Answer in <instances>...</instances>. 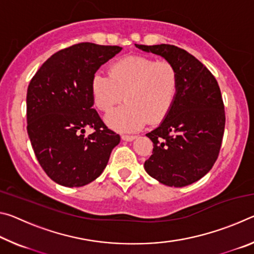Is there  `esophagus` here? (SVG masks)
Segmentation results:
<instances>
[{"instance_id": "1", "label": "esophagus", "mask_w": 254, "mask_h": 254, "mask_svg": "<svg viewBox=\"0 0 254 254\" xmlns=\"http://www.w3.org/2000/svg\"><path fill=\"white\" fill-rule=\"evenodd\" d=\"M135 135H128V134H123L122 135V139L124 140V141H133L135 139Z\"/></svg>"}]
</instances>
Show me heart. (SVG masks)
I'll use <instances>...</instances> for the list:
<instances>
[{
	"label": "heart",
	"mask_w": 254,
	"mask_h": 254,
	"mask_svg": "<svg viewBox=\"0 0 254 254\" xmlns=\"http://www.w3.org/2000/svg\"><path fill=\"white\" fill-rule=\"evenodd\" d=\"M178 91V71L167 60L132 55L118 59L109 75L96 72L92 94L96 107L110 112L124 98L127 103L106 117L111 127L136 131L147 121L161 122L168 114Z\"/></svg>",
	"instance_id": "heart-1"
}]
</instances>
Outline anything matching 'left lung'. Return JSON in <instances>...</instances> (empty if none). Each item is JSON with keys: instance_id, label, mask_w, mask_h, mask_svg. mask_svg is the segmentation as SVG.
<instances>
[{"instance_id": "1", "label": "left lung", "mask_w": 254, "mask_h": 254, "mask_svg": "<svg viewBox=\"0 0 254 254\" xmlns=\"http://www.w3.org/2000/svg\"><path fill=\"white\" fill-rule=\"evenodd\" d=\"M161 56L178 71V91L160 126L147 133L153 142L144 169L159 183L184 187L199 180L214 166L225 127V112L217 80L186 50L173 45H135Z\"/></svg>"}]
</instances>
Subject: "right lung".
<instances>
[{
    "instance_id": "add662e5",
    "label": "right lung",
    "mask_w": 254,
    "mask_h": 254,
    "mask_svg": "<svg viewBox=\"0 0 254 254\" xmlns=\"http://www.w3.org/2000/svg\"><path fill=\"white\" fill-rule=\"evenodd\" d=\"M121 50L91 42L68 47L47 59L30 81L28 134L42 169L62 186L81 187L100 177L120 143L92 109V79ZM86 127L94 132L85 136Z\"/></svg>"
}]
</instances>
